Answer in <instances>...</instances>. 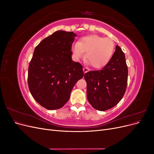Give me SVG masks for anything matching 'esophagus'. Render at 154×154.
Here are the masks:
<instances>
[{"label": "esophagus", "mask_w": 154, "mask_h": 154, "mask_svg": "<svg viewBox=\"0 0 154 154\" xmlns=\"http://www.w3.org/2000/svg\"><path fill=\"white\" fill-rule=\"evenodd\" d=\"M83 72L86 73L87 72H88V69L87 67H83Z\"/></svg>", "instance_id": "obj_1"}]
</instances>
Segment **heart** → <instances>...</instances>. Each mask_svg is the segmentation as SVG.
Returning <instances> with one entry per match:
<instances>
[{"instance_id":"heart-1","label":"heart","mask_w":154,"mask_h":154,"mask_svg":"<svg viewBox=\"0 0 154 154\" xmlns=\"http://www.w3.org/2000/svg\"><path fill=\"white\" fill-rule=\"evenodd\" d=\"M114 42L109 38H103L98 35L84 36L74 44L72 53L74 59L82 58L84 52L87 63H91L92 67L100 69L109 63L114 51Z\"/></svg>"}]
</instances>
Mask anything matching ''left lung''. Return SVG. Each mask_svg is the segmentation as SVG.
<instances>
[{
  "mask_svg": "<svg viewBox=\"0 0 154 154\" xmlns=\"http://www.w3.org/2000/svg\"><path fill=\"white\" fill-rule=\"evenodd\" d=\"M87 100L93 108L105 111L122 99L128 80V67L122 49L116 45L109 63L101 70L85 74Z\"/></svg>",
  "mask_w": 154,
  "mask_h": 154,
  "instance_id": "1",
  "label": "left lung"
}]
</instances>
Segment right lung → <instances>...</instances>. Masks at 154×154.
I'll return each mask as SVG.
<instances>
[{"label":"right lung","mask_w":154,"mask_h":154,"mask_svg":"<svg viewBox=\"0 0 154 154\" xmlns=\"http://www.w3.org/2000/svg\"><path fill=\"white\" fill-rule=\"evenodd\" d=\"M75 36L72 31H57L35 49L28 68V87L37 103L48 110L62 108L84 75L82 65L71 58Z\"/></svg>","instance_id":"add662e5"}]
</instances>
